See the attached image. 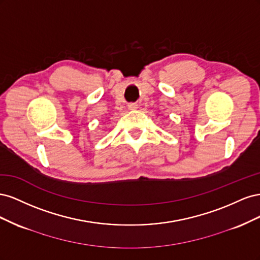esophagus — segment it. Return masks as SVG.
Returning a JSON list of instances; mask_svg holds the SVG:
<instances>
[{
  "instance_id": "esophagus-1",
  "label": "esophagus",
  "mask_w": 260,
  "mask_h": 260,
  "mask_svg": "<svg viewBox=\"0 0 260 260\" xmlns=\"http://www.w3.org/2000/svg\"><path fill=\"white\" fill-rule=\"evenodd\" d=\"M128 108L130 109V111H135V109L138 108V105H137L136 103H130V104L128 105Z\"/></svg>"
}]
</instances>
